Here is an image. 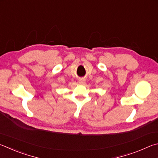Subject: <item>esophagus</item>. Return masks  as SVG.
Here are the masks:
<instances>
[{
  "mask_svg": "<svg viewBox=\"0 0 158 158\" xmlns=\"http://www.w3.org/2000/svg\"><path fill=\"white\" fill-rule=\"evenodd\" d=\"M85 82V80L84 79H79V83L80 84H84Z\"/></svg>",
  "mask_w": 158,
  "mask_h": 158,
  "instance_id": "esophagus-1",
  "label": "esophagus"
}]
</instances>
